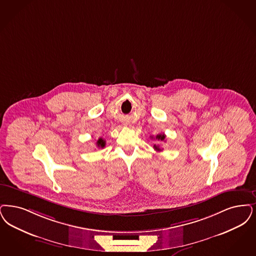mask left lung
<instances>
[{
	"instance_id": "obj_1",
	"label": "left lung",
	"mask_w": 256,
	"mask_h": 256,
	"mask_svg": "<svg viewBox=\"0 0 256 256\" xmlns=\"http://www.w3.org/2000/svg\"><path fill=\"white\" fill-rule=\"evenodd\" d=\"M156 140H158V141H164V138H166V135H164V133H162V134H158V135H156ZM152 139H154V136H152ZM154 150H156V152H162V148L158 146V144H154Z\"/></svg>"
}]
</instances>
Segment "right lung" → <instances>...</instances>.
<instances>
[{
	"label": "right lung",
	"instance_id": "add662e5",
	"mask_svg": "<svg viewBox=\"0 0 256 256\" xmlns=\"http://www.w3.org/2000/svg\"><path fill=\"white\" fill-rule=\"evenodd\" d=\"M96 144H97L98 148H104V146H106V141H104V139H102V138H99Z\"/></svg>",
	"mask_w": 256,
	"mask_h": 256
}]
</instances>
